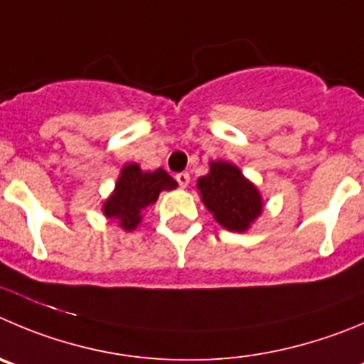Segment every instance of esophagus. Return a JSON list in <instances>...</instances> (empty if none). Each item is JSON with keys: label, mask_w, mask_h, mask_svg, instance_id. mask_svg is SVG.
<instances>
[{"label": "esophagus", "mask_w": 364, "mask_h": 364, "mask_svg": "<svg viewBox=\"0 0 364 364\" xmlns=\"http://www.w3.org/2000/svg\"><path fill=\"white\" fill-rule=\"evenodd\" d=\"M176 181L179 183L181 188H186L190 185V174L188 172H179V174H176Z\"/></svg>", "instance_id": "1"}]
</instances>
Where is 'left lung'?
Returning <instances> with one entry per match:
<instances>
[{
    "label": "left lung",
    "instance_id": "1",
    "mask_svg": "<svg viewBox=\"0 0 364 364\" xmlns=\"http://www.w3.org/2000/svg\"><path fill=\"white\" fill-rule=\"evenodd\" d=\"M198 190L217 223L230 232H246L262 213L264 203L257 186L228 161L210 163L208 174L198 179Z\"/></svg>",
    "mask_w": 364,
    "mask_h": 364
}]
</instances>
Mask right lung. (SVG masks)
<instances>
[{"instance_id": "1", "label": "right lung", "mask_w": 364, "mask_h": 364, "mask_svg": "<svg viewBox=\"0 0 364 364\" xmlns=\"http://www.w3.org/2000/svg\"><path fill=\"white\" fill-rule=\"evenodd\" d=\"M178 183L163 168L154 172H144L140 165L129 163L122 168L114 192L102 206L107 219L118 220L120 228L134 230L141 223V212L154 205L159 192L174 190Z\"/></svg>"}]
</instances>
